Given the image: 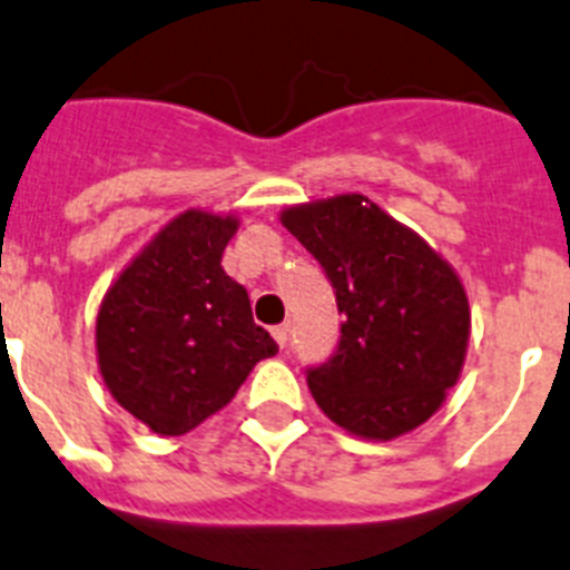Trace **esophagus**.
Wrapping results in <instances>:
<instances>
[{"instance_id": "obj_1", "label": "esophagus", "mask_w": 570, "mask_h": 570, "mask_svg": "<svg viewBox=\"0 0 570 570\" xmlns=\"http://www.w3.org/2000/svg\"><path fill=\"white\" fill-rule=\"evenodd\" d=\"M272 335H275V341H278L281 346H286V341H289V321H284V324L272 326Z\"/></svg>"}]
</instances>
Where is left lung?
Returning <instances> with one entry per match:
<instances>
[{
	"instance_id": "1",
	"label": "left lung",
	"mask_w": 570,
	"mask_h": 570,
	"mask_svg": "<svg viewBox=\"0 0 570 570\" xmlns=\"http://www.w3.org/2000/svg\"><path fill=\"white\" fill-rule=\"evenodd\" d=\"M281 220L318 261L344 315L333 355L304 370L318 407L350 433L384 442L428 422L468 350L456 272L364 195L295 206Z\"/></svg>"
}]
</instances>
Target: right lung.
Masks as SVG:
<instances>
[{
    "instance_id": "add662e5",
    "label": "right lung",
    "mask_w": 570,
    "mask_h": 570,
    "mask_svg": "<svg viewBox=\"0 0 570 570\" xmlns=\"http://www.w3.org/2000/svg\"><path fill=\"white\" fill-rule=\"evenodd\" d=\"M235 217L186 212L135 257L97 315L108 390L160 435L226 407L261 358L278 353L249 295L220 266Z\"/></svg>"
}]
</instances>
